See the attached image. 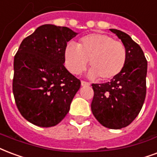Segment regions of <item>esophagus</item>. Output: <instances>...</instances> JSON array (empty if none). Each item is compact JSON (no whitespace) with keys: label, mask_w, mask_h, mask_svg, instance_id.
Here are the masks:
<instances>
[{"label":"esophagus","mask_w":157,"mask_h":157,"mask_svg":"<svg viewBox=\"0 0 157 157\" xmlns=\"http://www.w3.org/2000/svg\"><path fill=\"white\" fill-rule=\"evenodd\" d=\"M90 84L89 82H87V81H81V86H90Z\"/></svg>","instance_id":"obj_1"}]
</instances>
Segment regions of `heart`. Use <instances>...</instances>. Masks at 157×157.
I'll list each match as a JSON object with an SVG mask.
<instances>
[{"instance_id": "heart-1", "label": "heart", "mask_w": 157, "mask_h": 157, "mask_svg": "<svg viewBox=\"0 0 157 157\" xmlns=\"http://www.w3.org/2000/svg\"><path fill=\"white\" fill-rule=\"evenodd\" d=\"M127 60L126 48L121 42L107 34L90 33L82 37L76 45L72 42L64 50L65 65L71 72L79 75L87 67L90 76L102 81L115 78L124 70Z\"/></svg>"}]
</instances>
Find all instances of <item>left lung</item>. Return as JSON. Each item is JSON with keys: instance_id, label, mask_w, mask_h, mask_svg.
<instances>
[{"instance_id": "1", "label": "left lung", "mask_w": 157, "mask_h": 157, "mask_svg": "<svg viewBox=\"0 0 157 157\" xmlns=\"http://www.w3.org/2000/svg\"><path fill=\"white\" fill-rule=\"evenodd\" d=\"M109 30L121 39L127 52L124 70L109 82L92 84L91 111L100 124L108 128L128 126L142 109L147 93V61L141 47L123 31Z\"/></svg>"}]
</instances>
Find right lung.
Wrapping results in <instances>:
<instances>
[{
  "label": "right lung",
  "mask_w": 157,
  "mask_h": 157,
  "mask_svg": "<svg viewBox=\"0 0 157 157\" xmlns=\"http://www.w3.org/2000/svg\"><path fill=\"white\" fill-rule=\"evenodd\" d=\"M77 33L67 27L39 26L24 39L14 58L12 90L21 115L49 128L65 118L81 81L64 67L67 43Z\"/></svg>",
  "instance_id": "obj_1"
}]
</instances>
